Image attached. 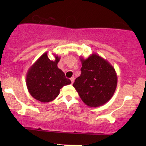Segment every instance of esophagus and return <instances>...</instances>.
I'll return each instance as SVG.
<instances>
[{"instance_id":"34e87169","label":"esophagus","mask_w":146,"mask_h":146,"mask_svg":"<svg viewBox=\"0 0 146 146\" xmlns=\"http://www.w3.org/2000/svg\"><path fill=\"white\" fill-rule=\"evenodd\" d=\"M70 80H71V82H72V84H73L74 83V77H72L71 78H70Z\"/></svg>"}]
</instances>
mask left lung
Masks as SVG:
<instances>
[{
  "instance_id": "8db88e82",
  "label": "left lung",
  "mask_w": 146,
  "mask_h": 146,
  "mask_svg": "<svg viewBox=\"0 0 146 146\" xmlns=\"http://www.w3.org/2000/svg\"><path fill=\"white\" fill-rule=\"evenodd\" d=\"M81 74L73 86L88 106L97 108L113 96L117 83V74L108 61L97 54L86 59L80 57Z\"/></svg>"
}]
</instances>
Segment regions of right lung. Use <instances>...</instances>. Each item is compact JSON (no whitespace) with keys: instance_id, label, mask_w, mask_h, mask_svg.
Segmentation results:
<instances>
[{"instance_id":"obj_1","label":"right lung","mask_w":146,"mask_h":146,"mask_svg":"<svg viewBox=\"0 0 146 146\" xmlns=\"http://www.w3.org/2000/svg\"><path fill=\"white\" fill-rule=\"evenodd\" d=\"M48 52L44 53L31 67L26 75V84L30 94L41 102L54 100L64 86L70 84L64 73L58 68L60 57L54 55V60L48 58Z\"/></svg>"}]
</instances>
